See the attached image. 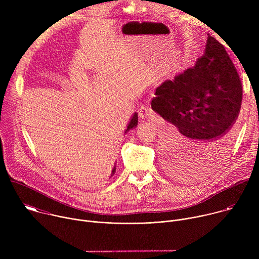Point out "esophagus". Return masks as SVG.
Here are the masks:
<instances>
[{
	"mask_svg": "<svg viewBox=\"0 0 259 259\" xmlns=\"http://www.w3.org/2000/svg\"><path fill=\"white\" fill-rule=\"evenodd\" d=\"M153 115V110L149 106H141L138 109V116L141 119H147Z\"/></svg>",
	"mask_w": 259,
	"mask_h": 259,
	"instance_id": "obj_1",
	"label": "esophagus"
}]
</instances>
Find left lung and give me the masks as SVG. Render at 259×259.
I'll use <instances>...</instances> for the list:
<instances>
[{
	"label": "left lung",
	"mask_w": 259,
	"mask_h": 259,
	"mask_svg": "<svg viewBox=\"0 0 259 259\" xmlns=\"http://www.w3.org/2000/svg\"><path fill=\"white\" fill-rule=\"evenodd\" d=\"M242 83L226 48L208 33L196 64L156 89L151 105L166 122L163 152L175 172L205 176L237 134Z\"/></svg>",
	"instance_id": "left-lung-1"
}]
</instances>
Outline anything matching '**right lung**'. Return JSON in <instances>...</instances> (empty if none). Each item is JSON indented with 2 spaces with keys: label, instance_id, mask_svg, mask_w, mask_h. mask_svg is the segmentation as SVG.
Returning a JSON list of instances; mask_svg holds the SVG:
<instances>
[{
  "label": "right lung",
  "instance_id": "obj_1",
  "mask_svg": "<svg viewBox=\"0 0 259 259\" xmlns=\"http://www.w3.org/2000/svg\"><path fill=\"white\" fill-rule=\"evenodd\" d=\"M137 123H138V116H137V114L136 113H134V115L132 116V118L130 119V122L128 123V125H127V129H126V132L127 131H129V130H131V129H133V128H135L136 126H137ZM125 132V133H126ZM115 172H116V167H114V169H113V173H112V176L115 174Z\"/></svg>",
  "mask_w": 259,
  "mask_h": 259
}]
</instances>
